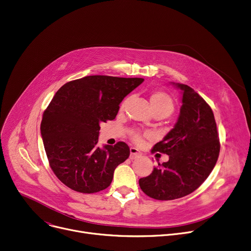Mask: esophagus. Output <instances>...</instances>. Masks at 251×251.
Segmentation results:
<instances>
[{
    "mask_svg": "<svg viewBox=\"0 0 251 251\" xmlns=\"http://www.w3.org/2000/svg\"><path fill=\"white\" fill-rule=\"evenodd\" d=\"M140 155H141V152L139 151L137 148H135V147H131L130 148V158L131 159H134V158H136V157H138Z\"/></svg>",
    "mask_w": 251,
    "mask_h": 251,
    "instance_id": "obj_1",
    "label": "esophagus"
}]
</instances>
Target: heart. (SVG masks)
<instances>
[{"label":"heart","instance_id":"obj_1","mask_svg":"<svg viewBox=\"0 0 251 251\" xmlns=\"http://www.w3.org/2000/svg\"><path fill=\"white\" fill-rule=\"evenodd\" d=\"M149 102L151 105L152 111H162L166 113H172L174 110V102L173 99L169 94L162 91H157L152 93L149 97ZM125 105V101L122 103V107ZM133 139L136 142H139L141 140V135L139 133L134 132L133 133Z\"/></svg>","mask_w":251,"mask_h":251}]
</instances>
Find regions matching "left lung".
I'll use <instances>...</instances> for the list:
<instances>
[{
    "mask_svg": "<svg viewBox=\"0 0 251 251\" xmlns=\"http://www.w3.org/2000/svg\"><path fill=\"white\" fill-rule=\"evenodd\" d=\"M173 85L182 92L178 119L152 148V152L168 154L170 159L139 179L143 193L160 201L185 197L197 190L213 171L220 152L211 107L191 87Z\"/></svg>",
    "mask_w": 251,
    "mask_h": 251,
    "instance_id": "left-lung-1",
    "label": "left lung"
}]
</instances>
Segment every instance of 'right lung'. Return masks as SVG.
Instances as JSON below:
<instances>
[{
  "label": "right lung",
  "instance_id": "1",
  "mask_svg": "<svg viewBox=\"0 0 251 251\" xmlns=\"http://www.w3.org/2000/svg\"><path fill=\"white\" fill-rule=\"evenodd\" d=\"M143 80L89 75L56 92L40 130L50 168L66 187L93 194L111 185L115 169L129 157L130 149L122 141L98 147L100 124L114 120L123 99Z\"/></svg>",
  "mask_w": 251,
  "mask_h": 251
}]
</instances>
